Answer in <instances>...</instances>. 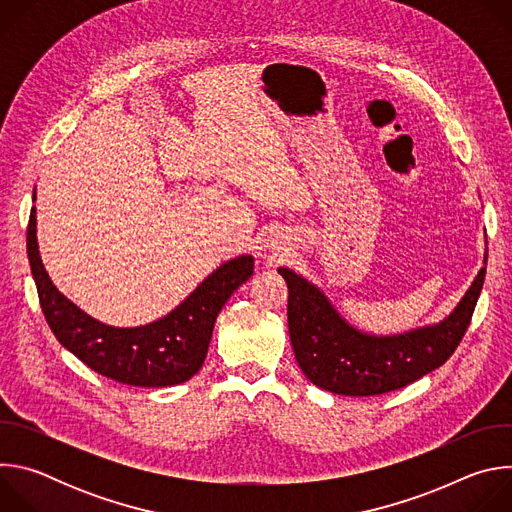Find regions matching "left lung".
I'll return each instance as SVG.
<instances>
[{"label":"left lung","instance_id":"left-lung-1","mask_svg":"<svg viewBox=\"0 0 512 512\" xmlns=\"http://www.w3.org/2000/svg\"><path fill=\"white\" fill-rule=\"evenodd\" d=\"M287 326L304 375L320 389L348 397L397 391L435 371L464 338L480 298L484 267L458 308L440 324L399 336H369L348 326L322 291L285 267Z\"/></svg>","mask_w":512,"mask_h":512}]
</instances>
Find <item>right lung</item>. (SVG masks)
<instances>
[{"mask_svg": "<svg viewBox=\"0 0 512 512\" xmlns=\"http://www.w3.org/2000/svg\"><path fill=\"white\" fill-rule=\"evenodd\" d=\"M26 243L40 308L56 340L95 373L133 387H172L196 375L218 312L253 275V257L241 255L210 273L166 318L139 328H113L81 312L52 285L38 253L36 208Z\"/></svg>", "mask_w": 512, "mask_h": 512, "instance_id": "right-lung-1", "label": "right lung"}]
</instances>
